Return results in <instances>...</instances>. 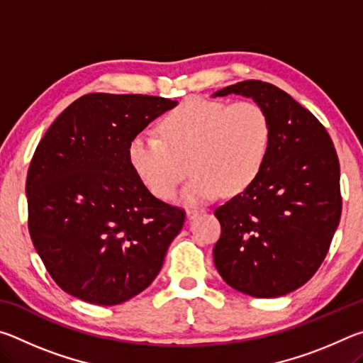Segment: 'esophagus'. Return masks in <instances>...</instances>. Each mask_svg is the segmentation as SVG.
I'll return each mask as SVG.
<instances>
[{"label": "esophagus", "instance_id": "esophagus-1", "mask_svg": "<svg viewBox=\"0 0 363 363\" xmlns=\"http://www.w3.org/2000/svg\"><path fill=\"white\" fill-rule=\"evenodd\" d=\"M201 211H203V210H200V208H187L186 214H187L189 219H194V218L196 216V214H200Z\"/></svg>", "mask_w": 363, "mask_h": 363}]
</instances>
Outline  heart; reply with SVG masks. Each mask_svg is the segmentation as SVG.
Masks as SVG:
<instances>
[{"instance_id":"obj_1","label":"heart","mask_w":363,"mask_h":363,"mask_svg":"<svg viewBox=\"0 0 363 363\" xmlns=\"http://www.w3.org/2000/svg\"><path fill=\"white\" fill-rule=\"evenodd\" d=\"M160 134H138L128 157L144 186L162 200L182 190L186 203H203L218 196L237 195L251 186L266 163L270 121L256 102H225L189 97L160 121Z\"/></svg>"}]
</instances>
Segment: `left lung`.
<instances>
[{"label": "left lung", "instance_id": "left-lung-1", "mask_svg": "<svg viewBox=\"0 0 363 363\" xmlns=\"http://www.w3.org/2000/svg\"><path fill=\"white\" fill-rule=\"evenodd\" d=\"M240 94L264 108L270 147L259 176L214 211L220 237L214 266L227 285L255 298H277L320 267L341 218L340 160L309 110L277 86L247 79L213 97Z\"/></svg>", "mask_w": 363, "mask_h": 363}]
</instances>
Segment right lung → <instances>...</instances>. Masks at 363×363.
Listing matches in <instances>:
<instances>
[{
  "mask_svg": "<svg viewBox=\"0 0 363 363\" xmlns=\"http://www.w3.org/2000/svg\"><path fill=\"white\" fill-rule=\"evenodd\" d=\"M176 101L93 93L60 113L27 174L28 230L65 293L115 306L149 286L186 211L153 196L128 157L130 143Z\"/></svg>",
  "mask_w": 363,
  "mask_h": 363,
  "instance_id": "1",
  "label": "right lung"
}]
</instances>
